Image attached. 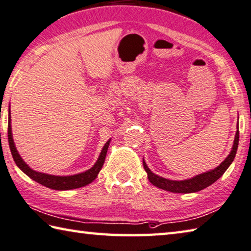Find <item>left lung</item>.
I'll list each match as a JSON object with an SVG mask.
<instances>
[{
	"label": "left lung",
	"instance_id": "left-lung-1",
	"mask_svg": "<svg viewBox=\"0 0 251 251\" xmlns=\"http://www.w3.org/2000/svg\"><path fill=\"white\" fill-rule=\"evenodd\" d=\"M238 129V126H237ZM238 142H239V130H237L234 146H232V150L230 151V154L228 155L225 161L222 162L221 165L217 166L216 169L209 172H206L203 174L197 175V176L190 178V179H184V181H171V179L157 176L154 173L151 172V170L148 168V165L143 160V166L146 172L148 173L149 181H150L153 185L162 188L164 191H169L172 193H195L204 190L209 185H212L217 179L225 173V171L228 169V166L231 164V162L234 161L237 149H238Z\"/></svg>",
	"mask_w": 251,
	"mask_h": 251
}]
</instances>
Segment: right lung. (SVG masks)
Wrapping results in <instances>:
<instances>
[{
    "mask_svg": "<svg viewBox=\"0 0 251 251\" xmlns=\"http://www.w3.org/2000/svg\"><path fill=\"white\" fill-rule=\"evenodd\" d=\"M7 138H8V144H10L11 153L13 159H14L16 165L23 171V172L29 176L35 182H37L42 185L46 186L51 190H58V191H66V190H74V188L86 186L88 184H90L94 179L97 177V175L100 172L101 168L104 163L105 155H107L108 147L110 143L109 141L104 144L102 151L100 153V156L98 161L96 162V164L92 166L90 170L86 171V172L72 175V176H55V175H50L45 173H39L36 171H33L25 162L22 160L19 153L16 151V148L14 146V141L12 138V130H11V113H8V126H7Z\"/></svg>",
    "mask_w": 251,
    "mask_h": 251,
    "instance_id": "right-lung-1",
    "label": "right lung"
}]
</instances>
